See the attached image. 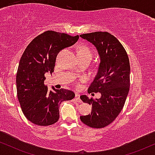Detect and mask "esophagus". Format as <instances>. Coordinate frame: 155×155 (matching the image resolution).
Listing matches in <instances>:
<instances>
[{"label": "esophagus", "instance_id": "esophagus-1", "mask_svg": "<svg viewBox=\"0 0 155 155\" xmlns=\"http://www.w3.org/2000/svg\"><path fill=\"white\" fill-rule=\"evenodd\" d=\"M75 99H76V101H77V102H79V103H81V101L80 100V95H79V93H76Z\"/></svg>", "mask_w": 155, "mask_h": 155}]
</instances>
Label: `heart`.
<instances>
[{"label": "heart", "instance_id": "b5f03b06", "mask_svg": "<svg viewBox=\"0 0 155 155\" xmlns=\"http://www.w3.org/2000/svg\"><path fill=\"white\" fill-rule=\"evenodd\" d=\"M78 54L79 55H87V54H91L92 55V51L90 48L86 47V46H81L78 49ZM78 87L79 86V84L77 85Z\"/></svg>", "mask_w": 155, "mask_h": 155}]
</instances>
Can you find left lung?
I'll use <instances>...</instances> for the list:
<instances>
[{
	"mask_svg": "<svg viewBox=\"0 0 155 155\" xmlns=\"http://www.w3.org/2000/svg\"><path fill=\"white\" fill-rule=\"evenodd\" d=\"M96 47L101 62L98 71L88 88V92H101L93 100L87 95L80 98L92 105L91 114L81 116L84 124L92 128H102L114 122L122 111L130 89V66L128 56L122 44L108 32L80 35Z\"/></svg>",
	"mask_w": 155,
	"mask_h": 155,
	"instance_id": "obj_1",
	"label": "left lung"
}]
</instances>
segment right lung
<instances>
[{
  "mask_svg": "<svg viewBox=\"0 0 155 155\" xmlns=\"http://www.w3.org/2000/svg\"><path fill=\"white\" fill-rule=\"evenodd\" d=\"M79 38L47 31L35 37L23 52L16 77L17 97L24 115L33 124H54L59 120L60 104L75 97L71 90H48L44 75L54 72L58 52L74 45Z\"/></svg>",
  "mask_w": 155,
  "mask_h": 155,
  "instance_id": "1",
  "label": "right lung"
}]
</instances>
